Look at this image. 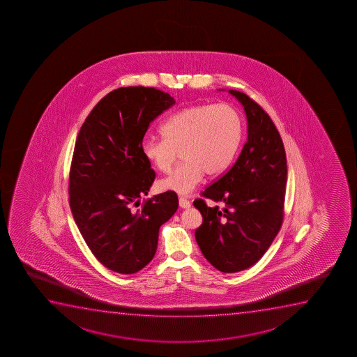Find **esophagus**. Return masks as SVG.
<instances>
[{
    "mask_svg": "<svg viewBox=\"0 0 357 357\" xmlns=\"http://www.w3.org/2000/svg\"><path fill=\"white\" fill-rule=\"evenodd\" d=\"M179 206H181V208H183V209H186V208L191 206V202H190L188 198L181 196V197H179Z\"/></svg>",
    "mask_w": 357,
    "mask_h": 357,
    "instance_id": "obj_1",
    "label": "esophagus"
}]
</instances>
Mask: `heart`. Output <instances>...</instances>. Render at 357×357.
<instances>
[{"instance_id":"b5f03b06","label":"heart","mask_w":357,"mask_h":357,"mask_svg":"<svg viewBox=\"0 0 357 357\" xmlns=\"http://www.w3.org/2000/svg\"><path fill=\"white\" fill-rule=\"evenodd\" d=\"M243 119L227 104L185 107L160 126L162 139L146 137L141 153L148 164L166 173L181 151V162L160 189L186 195L192 191L206 173L216 176L231 164L243 137Z\"/></svg>"}]
</instances>
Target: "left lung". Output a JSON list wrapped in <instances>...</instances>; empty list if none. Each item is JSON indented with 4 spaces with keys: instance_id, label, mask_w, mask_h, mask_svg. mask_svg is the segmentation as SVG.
<instances>
[{
    "instance_id": "1",
    "label": "left lung",
    "mask_w": 357,
    "mask_h": 357,
    "mask_svg": "<svg viewBox=\"0 0 357 357\" xmlns=\"http://www.w3.org/2000/svg\"><path fill=\"white\" fill-rule=\"evenodd\" d=\"M248 118V141L238 159L208 186L193 206L203 223L196 241L210 264L226 273L251 268L264 256L281 229L287 184V158L271 118L245 93L229 89Z\"/></svg>"
}]
</instances>
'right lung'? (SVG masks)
I'll return each mask as SVG.
<instances>
[{"mask_svg": "<svg viewBox=\"0 0 357 357\" xmlns=\"http://www.w3.org/2000/svg\"><path fill=\"white\" fill-rule=\"evenodd\" d=\"M176 101L153 87H122L91 111L76 139L69 176L73 218L89 250L114 273L153 259L159 229L178 209L173 191L148 195L155 172L141 153L148 126Z\"/></svg>", "mask_w": 357, "mask_h": 357, "instance_id": "obj_1", "label": "right lung"}]
</instances>
